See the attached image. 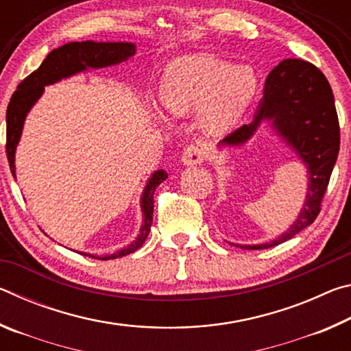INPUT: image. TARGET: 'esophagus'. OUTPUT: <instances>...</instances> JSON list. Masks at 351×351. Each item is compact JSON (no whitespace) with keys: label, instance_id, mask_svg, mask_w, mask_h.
Here are the masks:
<instances>
[{"label":"esophagus","instance_id":"esophagus-1","mask_svg":"<svg viewBox=\"0 0 351 351\" xmlns=\"http://www.w3.org/2000/svg\"><path fill=\"white\" fill-rule=\"evenodd\" d=\"M207 154H209V152H207V148L203 145H189L186 150H184L181 159L184 165H197L206 161Z\"/></svg>","mask_w":351,"mask_h":351}]
</instances>
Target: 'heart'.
I'll use <instances>...</instances> for the list:
<instances>
[{
    "mask_svg": "<svg viewBox=\"0 0 351 351\" xmlns=\"http://www.w3.org/2000/svg\"><path fill=\"white\" fill-rule=\"evenodd\" d=\"M254 71L234 66L212 54L178 58L165 69L161 102L176 116H187L204 106L201 123L212 134L235 123L255 91Z\"/></svg>",
    "mask_w": 351,
    "mask_h": 351,
    "instance_id": "1",
    "label": "heart"
}]
</instances>
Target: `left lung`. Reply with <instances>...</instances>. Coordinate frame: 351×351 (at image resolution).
Wrapping results in <instances>:
<instances>
[{"instance_id":"1","label":"left lung","mask_w":351,"mask_h":351,"mask_svg":"<svg viewBox=\"0 0 351 351\" xmlns=\"http://www.w3.org/2000/svg\"><path fill=\"white\" fill-rule=\"evenodd\" d=\"M263 121H271L276 132L306 164L310 182L304 209L294 224L269 243L235 245L247 251L280 245L317 218L341 144L339 121L330 83L319 68L299 58H287L271 71L254 121L234 130L219 145L245 144Z\"/></svg>"}]
</instances>
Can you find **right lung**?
Wrapping results in <instances>:
<instances>
[{
	"instance_id": "1",
	"label": "right lung",
	"mask_w": 351,
	"mask_h": 351,
	"mask_svg": "<svg viewBox=\"0 0 351 351\" xmlns=\"http://www.w3.org/2000/svg\"><path fill=\"white\" fill-rule=\"evenodd\" d=\"M134 45L133 43H96V41H74V43H66L57 49L51 51L47 57L40 64L38 69H35L32 74H29L23 80L16 91L12 94L10 102L8 105V112H5V154H8V161L12 175L15 178V150L21 138L23 125H25V119L32 105L37 102L41 94L45 91L46 85H52L64 77L74 75L80 71L88 68H105L111 64H117L121 62L128 60L130 57L134 56ZM167 171L158 170L148 180L144 193L141 198L142 215H144V223L139 230L138 239L132 245L125 246L121 251L114 254L104 255V257H96L91 254L93 258L97 260H114L123 255H128L139 249L150 234V228L153 223V195L154 190L165 181Z\"/></svg>"
}]
</instances>
